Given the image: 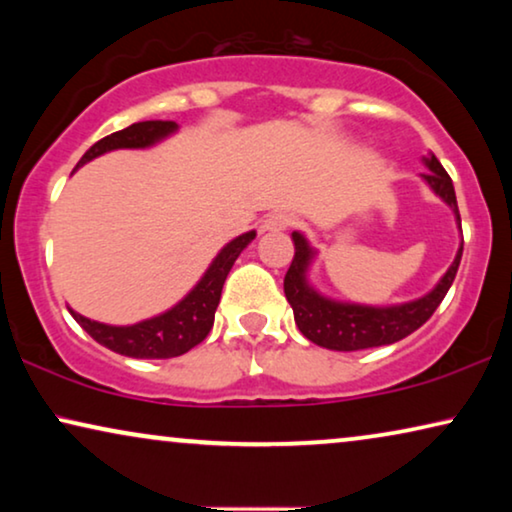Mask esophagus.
<instances>
[{
    "label": "esophagus",
    "mask_w": 512,
    "mask_h": 512,
    "mask_svg": "<svg viewBox=\"0 0 512 512\" xmlns=\"http://www.w3.org/2000/svg\"><path fill=\"white\" fill-rule=\"evenodd\" d=\"M298 223V219L293 214H284V212H277V214H270L268 219H265L263 228L265 230H286V228H293Z\"/></svg>",
    "instance_id": "1"
}]
</instances>
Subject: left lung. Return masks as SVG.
Wrapping results in <instances>:
<instances>
[{"label": "left lung", "mask_w": 512, "mask_h": 512, "mask_svg": "<svg viewBox=\"0 0 512 512\" xmlns=\"http://www.w3.org/2000/svg\"><path fill=\"white\" fill-rule=\"evenodd\" d=\"M424 165L429 167V172H424L422 179L452 209L457 226L461 228L457 195H454L450 174L445 172V167L438 163L433 153L424 158ZM291 237L296 254H293L291 268L284 277V293L293 307V319H296L300 333L307 340H312L319 347L335 349V352H356V349L391 345V342H398L415 333L419 326L429 321L436 307L443 303L445 293L450 291L454 277H457L461 251H464V237H461L459 251L452 265L426 296L410 300V303L380 307L342 303V300H333L319 293L307 279L317 249H312L307 237L298 230H293Z\"/></svg>", "instance_id": "obj_1"}]
</instances>
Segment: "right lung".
<instances>
[{
	"mask_svg": "<svg viewBox=\"0 0 512 512\" xmlns=\"http://www.w3.org/2000/svg\"><path fill=\"white\" fill-rule=\"evenodd\" d=\"M177 130L179 125L174 121L132 123L130 128L118 130L114 135H107L90 146L74 170H79V167L90 163L97 156H102V153L116 149H149V146L163 142V139L174 135ZM254 237L256 230H249V233H242L235 240H230L214 256V261L209 263V268L200 277V282L177 305L163 314H158V317L137 321L132 326H111L83 317V314L74 312L72 307H69V312H72V317L79 321V326L90 338L116 354L132 356V359H172V356L186 354L188 349L200 345L207 338V333L212 331L214 312L219 307L223 282H226L237 256L247 249V244H251Z\"/></svg>",
	"mask_w": 512,
	"mask_h": 512,
	"instance_id": "add662e5",
	"label": "right lung"
}]
</instances>
